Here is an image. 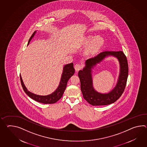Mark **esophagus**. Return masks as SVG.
Wrapping results in <instances>:
<instances>
[{
  "label": "esophagus",
  "mask_w": 147,
  "mask_h": 147,
  "mask_svg": "<svg viewBox=\"0 0 147 147\" xmlns=\"http://www.w3.org/2000/svg\"><path fill=\"white\" fill-rule=\"evenodd\" d=\"M82 67H83V66H82V65H81V64H77L75 65L74 69H75V70L76 71H78L79 70H80V69L82 68Z\"/></svg>",
  "instance_id": "34e87169"
}]
</instances>
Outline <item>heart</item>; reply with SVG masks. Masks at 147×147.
Returning a JSON list of instances; mask_svg holds the SVG:
<instances>
[{"instance_id":"heart-1","label":"heart","mask_w":147,"mask_h":147,"mask_svg":"<svg viewBox=\"0 0 147 147\" xmlns=\"http://www.w3.org/2000/svg\"><path fill=\"white\" fill-rule=\"evenodd\" d=\"M105 40L101 36L94 37L88 35L83 38L81 44L82 47L87 46L84 50L83 55L86 57L96 55L105 46Z\"/></svg>"}]
</instances>
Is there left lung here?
Masks as SVG:
<instances>
[{
  "mask_svg": "<svg viewBox=\"0 0 147 147\" xmlns=\"http://www.w3.org/2000/svg\"><path fill=\"white\" fill-rule=\"evenodd\" d=\"M108 56L116 57L120 64V74L116 86L107 94H101L96 92L92 85V69L98 63ZM85 66L82 70L79 71L78 78L81 83L83 98L90 105H110L119 98L124 92L128 76L127 59L122 51H105L99 54L94 58L85 61Z\"/></svg>",
  "mask_w": 147,
  "mask_h": 147,
  "instance_id": "1",
  "label": "left lung"
}]
</instances>
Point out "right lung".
Listing matches in <instances>:
<instances>
[{"mask_svg": "<svg viewBox=\"0 0 147 147\" xmlns=\"http://www.w3.org/2000/svg\"><path fill=\"white\" fill-rule=\"evenodd\" d=\"M36 31L32 34V36L30 37L27 45L30 44V40L33 38V37L35 35ZM75 73V69L73 67V63H69L68 64L65 65L63 67V73H62V76L61 78V81L59 82L58 88L55 91L53 92L52 94H50L47 95H39L35 94L33 93L28 91V90L24 85L23 80L22 78L21 75H20V82L22 86L23 87V90L26 93L29 97L34 100L40 103H42L44 104H53L55 103L56 102L58 101L59 100L62 98L63 94L66 88L67 82L69 79L74 75Z\"/></svg>", "mask_w": 147, "mask_h": 147, "instance_id": "add662e5", "label": "right lung"}]
</instances>
